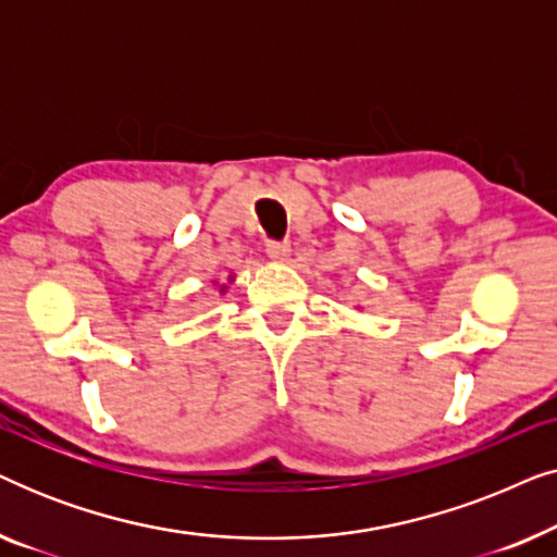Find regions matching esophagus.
Segmentation results:
<instances>
[{"instance_id":"1","label":"esophagus","mask_w":557,"mask_h":557,"mask_svg":"<svg viewBox=\"0 0 557 557\" xmlns=\"http://www.w3.org/2000/svg\"><path fill=\"white\" fill-rule=\"evenodd\" d=\"M265 253H269L271 261L284 263L288 261V256H292V246H288L286 240H269L265 243Z\"/></svg>"}]
</instances>
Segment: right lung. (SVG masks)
<instances>
[{"mask_svg": "<svg viewBox=\"0 0 557 557\" xmlns=\"http://www.w3.org/2000/svg\"><path fill=\"white\" fill-rule=\"evenodd\" d=\"M223 288H225V286H223Z\"/></svg>", "mask_w": 557, "mask_h": 557, "instance_id": "add662e5", "label": "right lung"}]
</instances>
